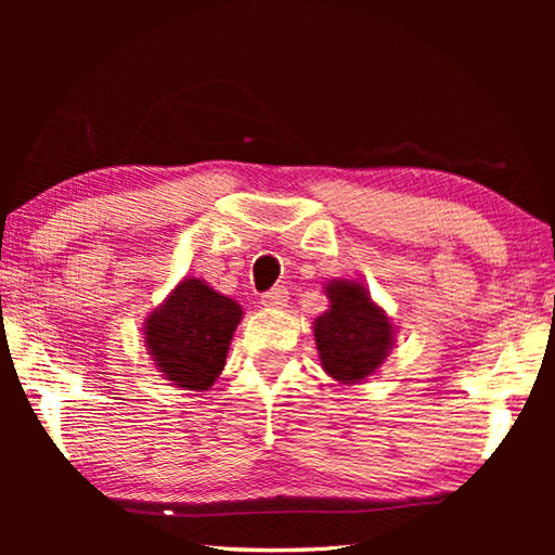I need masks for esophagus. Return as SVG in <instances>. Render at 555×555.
Masks as SVG:
<instances>
[{
  "label": "esophagus",
  "instance_id": "1",
  "mask_svg": "<svg viewBox=\"0 0 555 555\" xmlns=\"http://www.w3.org/2000/svg\"><path fill=\"white\" fill-rule=\"evenodd\" d=\"M262 308H267V310H279V308H284V305L288 302V291L284 288V286H279V288H271V291H267L264 296H262Z\"/></svg>",
  "mask_w": 555,
  "mask_h": 555
}]
</instances>
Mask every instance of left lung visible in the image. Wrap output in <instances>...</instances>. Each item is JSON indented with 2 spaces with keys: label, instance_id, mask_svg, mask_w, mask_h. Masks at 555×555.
I'll return each mask as SVG.
<instances>
[{
  "label": "left lung",
  "instance_id": "obj_1",
  "mask_svg": "<svg viewBox=\"0 0 555 555\" xmlns=\"http://www.w3.org/2000/svg\"><path fill=\"white\" fill-rule=\"evenodd\" d=\"M328 310L312 322L317 356L334 382L352 386L379 372L393 350L398 326L356 279L324 284Z\"/></svg>",
  "mask_w": 555,
  "mask_h": 555
}]
</instances>
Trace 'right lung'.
<instances>
[{
  "instance_id": "add662e5",
  "label": "right lung",
  "mask_w": 555,
  "mask_h": 555,
  "mask_svg": "<svg viewBox=\"0 0 555 555\" xmlns=\"http://www.w3.org/2000/svg\"><path fill=\"white\" fill-rule=\"evenodd\" d=\"M243 308L197 276H185L143 324L147 356L169 386L203 393L227 364Z\"/></svg>"
}]
</instances>
